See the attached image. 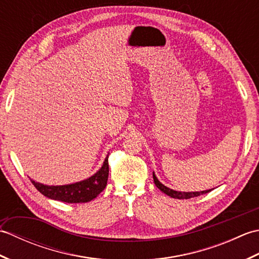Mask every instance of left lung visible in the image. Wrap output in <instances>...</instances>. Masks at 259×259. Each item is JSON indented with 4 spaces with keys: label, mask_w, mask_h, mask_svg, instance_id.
I'll return each mask as SVG.
<instances>
[{
    "label": "left lung",
    "mask_w": 259,
    "mask_h": 259,
    "mask_svg": "<svg viewBox=\"0 0 259 259\" xmlns=\"http://www.w3.org/2000/svg\"><path fill=\"white\" fill-rule=\"evenodd\" d=\"M152 176H153V181H155V185L158 187V188L160 189L162 192H164V194H166V195L171 197V198H176V199H189V198H192V197H198V196H200V195H205V194H207V192L212 190V189H209V190L195 191V192L176 191V190L170 189V188H168V187L162 185V184L160 183V181L158 180V178L156 177L155 172H152Z\"/></svg>",
    "instance_id": "1"
}]
</instances>
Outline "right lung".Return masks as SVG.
Returning <instances> with one entry per match:
<instances>
[{
	"mask_svg": "<svg viewBox=\"0 0 259 259\" xmlns=\"http://www.w3.org/2000/svg\"><path fill=\"white\" fill-rule=\"evenodd\" d=\"M108 157L104 159L102 167L95 175L79 183L63 185V186H47L32 180V184L42 195L50 198V199L60 200L68 203L88 202L100 194L106 188L108 176H109V163Z\"/></svg>",
	"mask_w": 259,
	"mask_h": 259,
	"instance_id": "obj_1",
	"label": "right lung"
}]
</instances>
